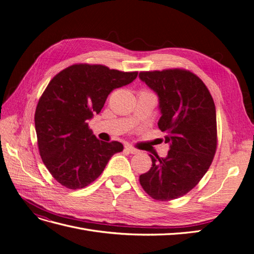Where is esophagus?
<instances>
[{
	"label": "esophagus",
	"mask_w": 254,
	"mask_h": 254,
	"mask_svg": "<svg viewBox=\"0 0 254 254\" xmlns=\"http://www.w3.org/2000/svg\"><path fill=\"white\" fill-rule=\"evenodd\" d=\"M125 149H126L128 152L132 153V155H134V153H139V152H140L139 149H136V148L132 147L131 145H126V146H125Z\"/></svg>",
	"instance_id": "obj_1"
}]
</instances>
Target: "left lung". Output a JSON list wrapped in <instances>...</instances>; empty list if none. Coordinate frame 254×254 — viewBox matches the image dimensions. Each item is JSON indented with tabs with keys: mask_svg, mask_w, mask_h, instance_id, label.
<instances>
[{
	"mask_svg": "<svg viewBox=\"0 0 254 254\" xmlns=\"http://www.w3.org/2000/svg\"><path fill=\"white\" fill-rule=\"evenodd\" d=\"M159 96L158 126L170 144L166 158L151 156L140 176L143 190L158 201H170L193 190L212 164L217 148L216 109L209 89L186 68L140 72Z\"/></svg>",
	"mask_w": 254,
	"mask_h": 254,
	"instance_id": "8db88e82",
	"label": "left lung"
}]
</instances>
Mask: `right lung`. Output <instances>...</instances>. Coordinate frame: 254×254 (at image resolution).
Instances as JSON below:
<instances>
[{
	"label": "right lung",
	"instance_id": "add662e5",
	"mask_svg": "<svg viewBox=\"0 0 254 254\" xmlns=\"http://www.w3.org/2000/svg\"><path fill=\"white\" fill-rule=\"evenodd\" d=\"M136 76L137 72L103 64H77L50 81L37 105L35 127L43 163L61 186L71 190L88 187L114 153L124 149L120 142L96 139L87 122L101 112L114 89Z\"/></svg>",
	"mask_w": 254,
	"mask_h": 254
}]
</instances>
